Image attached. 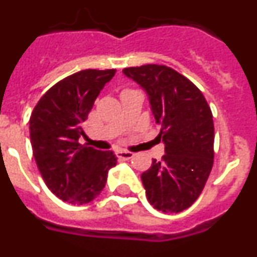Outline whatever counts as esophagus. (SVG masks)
Segmentation results:
<instances>
[{
  "label": "esophagus",
  "mask_w": 257,
  "mask_h": 257,
  "mask_svg": "<svg viewBox=\"0 0 257 257\" xmlns=\"http://www.w3.org/2000/svg\"><path fill=\"white\" fill-rule=\"evenodd\" d=\"M115 156H117L118 158H121V160H131L134 157V153L128 151H117L115 152Z\"/></svg>",
  "instance_id": "esophagus-1"
}]
</instances>
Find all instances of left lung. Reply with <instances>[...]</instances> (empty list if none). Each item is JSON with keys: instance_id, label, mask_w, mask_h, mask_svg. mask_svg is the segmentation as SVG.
<instances>
[{"instance_id": "8db88e82", "label": "left lung", "mask_w": 257, "mask_h": 257, "mask_svg": "<svg viewBox=\"0 0 257 257\" xmlns=\"http://www.w3.org/2000/svg\"><path fill=\"white\" fill-rule=\"evenodd\" d=\"M124 76L148 94L158 135L165 144L162 161L153 160L142 174L149 203L178 213L196 202L213 165L212 113L205 96L187 77L166 65L124 68Z\"/></svg>"}]
</instances>
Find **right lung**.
<instances>
[{"label": "right lung", "instance_id": "add662e5", "mask_svg": "<svg viewBox=\"0 0 257 257\" xmlns=\"http://www.w3.org/2000/svg\"><path fill=\"white\" fill-rule=\"evenodd\" d=\"M115 69H85L65 77L41 97L29 119L36 163L50 190L70 205H86L104 189L117 163L112 151L78 143L83 122Z\"/></svg>", "mask_w": 257, "mask_h": 257}]
</instances>
